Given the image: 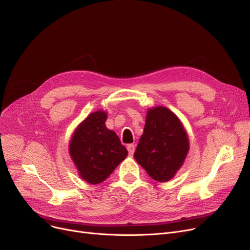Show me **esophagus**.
Returning <instances> with one entry per match:
<instances>
[{
    "instance_id": "obj_1",
    "label": "esophagus",
    "mask_w": 250,
    "mask_h": 250,
    "mask_svg": "<svg viewBox=\"0 0 250 250\" xmlns=\"http://www.w3.org/2000/svg\"><path fill=\"white\" fill-rule=\"evenodd\" d=\"M126 149H127V151H128V154L133 155L134 152H135V145H134V144H127Z\"/></svg>"
}]
</instances>
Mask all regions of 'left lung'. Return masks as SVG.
<instances>
[{
    "label": "left lung",
    "mask_w": 250,
    "mask_h": 250,
    "mask_svg": "<svg viewBox=\"0 0 250 250\" xmlns=\"http://www.w3.org/2000/svg\"><path fill=\"white\" fill-rule=\"evenodd\" d=\"M189 150L188 133L181 120L163 106L147 110L145 125L134 158L149 176L167 182L182 167Z\"/></svg>",
    "instance_id": "1"
}]
</instances>
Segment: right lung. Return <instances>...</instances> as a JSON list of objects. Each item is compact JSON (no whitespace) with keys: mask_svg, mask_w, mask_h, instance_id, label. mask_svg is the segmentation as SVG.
Instances as JSON below:
<instances>
[{"mask_svg":"<svg viewBox=\"0 0 250 250\" xmlns=\"http://www.w3.org/2000/svg\"><path fill=\"white\" fill-rule=\"evenodd\" d=\"M106 119V111L90 113L77 125L69 143V153L79 176L90 184L107 179L127 155L115 132L107 128Z\"/></svg>","mask_w":250,"mask_h":250,"instance_id":"right-lung-1","label":"right lung"}]
</instances>
